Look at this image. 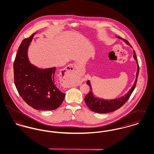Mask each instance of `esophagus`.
I'll use <instances>...</instances> for the list:
<instances>
[{
    "label": "esophagus",
    "mask_w": 154,
    "mask_h": 154,
    "mask_svg": "<svg viewBox=\"0 0 154 154\" xmlns=\"http://www.w3.org/2000/svg\"><path fill=\"white\" fill-rule=\"evenodd\" d=\"M79 69V65L77 63H74V64H71L70 65H69L68 67H67L66 69V72H65V73L67 74L68 75H73V74H75L76 73H77L78 70ZM84 80H87L86 78H84ZM63 87H65V88H68L69 85H65L64 84L63 85Z\"/></svg>",
    "instance_id": "obj_1"
}]
</instances>
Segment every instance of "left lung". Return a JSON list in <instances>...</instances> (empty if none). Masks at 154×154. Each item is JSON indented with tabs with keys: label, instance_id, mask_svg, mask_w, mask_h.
I'll list each match as a JSON object with an SVG mask.
<instances>
[{
	"label": "left lung",
	"instance_id": "8db88e82",
	"mask_svg": "<svg viewBox=\"0 0 154 154\" xmlns=\"http://www.w3.org/2000/svg\"><path fill=\"white\" fill-rule=\"evenodd\" d=\"M118 38L123 40L126 43V44H128L130 47L132 48L131 45L130 43L125 39L122 38L120 36H116ZM133 58L135 59V60L137 62V70L136 72V78L135 81L134 82L132 88L130 89V90L124 96H122L119 98H117L116 99H111V100H106L103 99L101 98H99L95 97L92 92V89L91 87V84L90 82V81L88 80L87 82V84L89 86V92L85 97V102L87 105L88 108L91 110H92L94 112H95L97 113H100V114H105L108 113L110 112L114 111L116 110H118L120 107H121L125 103L128 101L129 97L131 95V94L134 91L135 87L136 85L137 77L139 75V66L138 63V60L136 55L135 51L133 50Z\"/></svg>",
	"mask_w": 154,
	"mask_h": 154
}]
</instances>
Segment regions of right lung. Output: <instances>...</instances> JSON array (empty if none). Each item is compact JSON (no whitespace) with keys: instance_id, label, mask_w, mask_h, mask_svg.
Here are the masks:
<instances>
[{"instance_id":"right-lung-1","label":"right lung","mask_w":154,"mask_h":154,"mask_svg":"<svg viewBox=\"0 0 154 154\" xmlns=\"http://www.w3.org/2000/svg\"><path fill=\"white\" fill-rule=\"evenodd\" d=\"M36 33L20 44L14 62L15 85L22 99L38 110H54L62 103L65 94L57 88L56 67L40 69L32 64L28 57L30 43Z\"/></svg>"}]
</instances>
